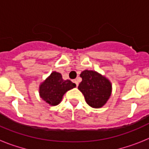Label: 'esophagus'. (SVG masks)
<instances>
[{
    "label": "esophagus",
    "mask_w": 149,
    "mask_h": 149,
    "mask_svg": "<svg viewBox=\"0 0 149 149\" xmlns=\"http://www.w3.org/2000/svg\"><path fill=\"white\" fill-rule=\"evenodd\" d=\"M73 82H74V83H75L76 86H78V81H77V80H74V81H73Z\"/></svg>",
    "instance_id": "obj_1"
}]
</instances>
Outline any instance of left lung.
<instances>
[{
  "label": "left lung",
  "mask_w": 149,
  "mask_h": 149,
  "mask_svg": "<svg viewBox=\"0 0 149 149\" xmlns=\"http://www.w3.org/2000/svg\"><path fill=\"white\" fill-rule=\"evenodd\" d=\"M80 76L82 81L78 89L86 103L93 108H100L108 101L111 95L112 85L108 79L95 71H83Z\"/></svg>",
  "instance_id": "8db88e82"
}]
</instances>
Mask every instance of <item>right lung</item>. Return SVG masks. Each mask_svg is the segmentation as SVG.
Instances as JSON below:
<instances>
[{
	"label": "right lung",
	"instance_id": "add662e5",
	"mask_svg": "<svg viewBox=\"0 0 149 149\" xmlns=\"http://www.w3.org/2000/svg\"><path fill=\"white\" fill-rule=\"evenodd\" d=\"M76 86L70 80H63L61 74L53 72L39 86V95L46 103L55 106L60 103L67 91Z\"/></svg>",
	"mask_w": 149,
	"mask_h": 149
}]
</instances>
